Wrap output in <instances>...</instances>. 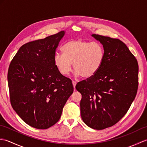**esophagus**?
Segmentation results:
<instances>
[{
  "instance_id": "esophagus-1",
  "label": "esophagus",
  "mask_w": 147,
  "mask_h": 147,
  "mask_svg": "<svg viewBox=\"0 0 147 147\" xmlns=\"http://www.w3.org/2000/svg\"><path fill=\"white\" fill-rule=\"evenodd\" d=\"M72 83H73V85L74 88H75V86H76V85L77 82H75V81H73V82H72Z\"/></svg>"
}]
</instances>
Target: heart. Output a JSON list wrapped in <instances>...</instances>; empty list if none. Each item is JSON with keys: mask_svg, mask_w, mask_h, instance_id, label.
<instances>
[{"mask_svg": "<svg viewBox=\"0 0 147 147\" xmlns=\"http://www.w3.org/2000/svg\"><path fill=\"white\" fill-rule=\"evenodd\" d=\"M63 54H55L54 62L62 75L67 76L72 71L73 63L75 75L92 77L101 68L104 60L105 51L102 44L81 39L71 40L62 46Z\"/></svg>", "mask_w": 147, "mask_h": 147, "instance_id": "obj_1", "label": "heart"}]
</instances>
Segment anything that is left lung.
Here are the masks:
<instances>
[{"instance_id": "obj_1", "label": "left lung", "mask_w": 147, "mask_h": 147, "mask_svg": "<svg viewBox=\"0 0 147 147\" xmlns=\"http://www.w3.org/2000/svg\"><path fill=\"white\" fill-rule=\"evenodd\" d=\"M104 48V60L94 76L77 83L82 95L81 116L91 128L112 126L124 117L138 86V64L125 43L116 38L93 34Z\"/></svg>"}]
</instances>
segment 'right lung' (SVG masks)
<instances>
[{
  "label": "right lung",
  "instance_id": "add662e5",
  "mask_svg": "<svg viewBox=\"0 0 147 147\" xmlns=\"http://www.w3.org/2000/svg\"><path fill=\"white\" fill-rule=\"evenodd\" d=\"M65 34H57L22 45L9 67L11 104L29 126L45 129L60 119L73 93L72 81L59 73L54 62L55 50Z\"/></svg>",
  "mask_w": 147,
  "mask_h": 147
}]
</instances>
